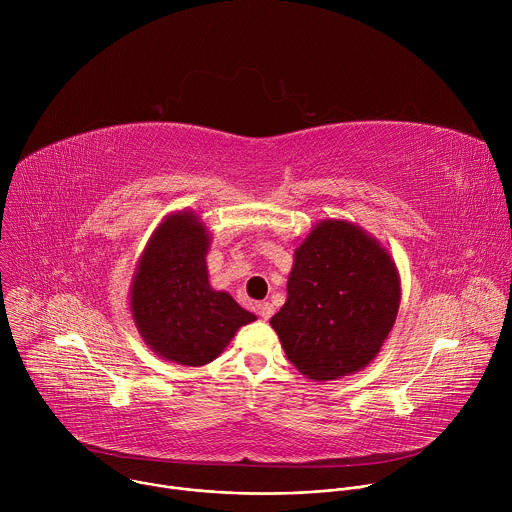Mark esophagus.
<instances>
[{
	"label": "esophagus",
	"instance_id": "1",
	"mask_svg": "<svg viewBox=\"0 0 512 512\" xmlns=\"http://www.w3.org/2000/svg\"><path fill=\"white\" fill-rule=\"evenodd\" d=\"M257 310H259V316H261L263 320H269L271 314H273V306H271L269 302H261V304L257 306Z\"/></svg>",
	"mask_w": 512,
	"mask_h": 512
}]
</instances>
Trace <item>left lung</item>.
<instances>
[{"label": "left lung", "mask_w": 512, "mask_h": 512, "mask_svg": "<svg viewBox=\"0 0 512 512\" xmlns=\"http://www.w3.org/2000/svg\"><path fill=\"white\" fill-rule=\"evenodd\" d=\"M399 304L391 253L358 225L324 218L296 247L287 300L269 324L304 377L336 381L377 358Z\"/></svg>", "instance_id": "obj_1"}]
</instances>
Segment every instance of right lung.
Returning a JSON list of instances; mask_svg holds the SVG:
<instances>
[{
  "instance_id": "add662e5",
  "label": "right lung",
  "mask_w": 512,
  "mask_h": 512,
  "mask_svg": "<svg viewBox=\"0 0 512 512\" xmlns=\"http://www.w3.org/2000/svg\"><path fill=\"white\" fill-rule=\"evenodd\" d=\"M210 231L194 210L170 212L145 245L129 287V310L143 342L160 358L202 367L241 326L257 320L208 281Z\"/></svg>"
}]
</instances>
